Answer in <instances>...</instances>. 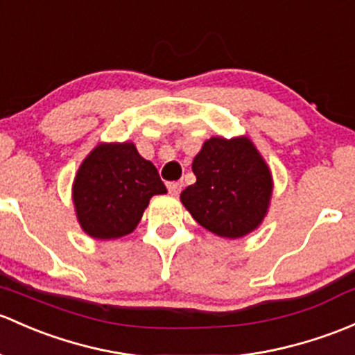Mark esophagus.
<instances>
[{"mask_svg": "<svg viewBox=\"0 0 355 355\" xmlns=\"http://www.w3.org/2000/svg\"><path fill=\"white\" fill-rule=\"evenodd\" d=\"M182 187H184V182H170V184H168V192H170L171 196H178V193L182 192Z\"/></svg>", "mask_w": 355, "mask_h": 355, "instance_id": "obj_1", "label": "esophagus"}]
</instances>
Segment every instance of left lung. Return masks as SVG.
Masks as SVG:
<instances>
[{
	"label": "left lung",
	"mask_w": 355,
	"mask_h": 355,
	"mask_svg": "<svg viewBox=\"0 0 355 355\" xmlns=\"http://www.w3.org/2000/svg\"><path fill=\"white\" fill-rule=\"evenodd\" d=\"M196 184L180 193L192 218L223 238H241L266 218L270 170L246 137H211L193 158Z\"/></svg>",
	"instance_id": "left-lung-1"
}]
</instances>
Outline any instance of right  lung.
Here are the masks:
<instances>
[{
    "label": "right lung",
    "instance_id": "1",
    "mask_svg": "<svg viewBox=\"0 0 355 355\" xmlns=\"http://www.w3.org/2000/svg\"><path fill=\"white\" fill-rule=\"evenodd\" d=\"M166 193L155 165L132 143L100 144L81 163L73 185L78 221L96 240L129 234L149 199Z\"/></svg>",
    "mask_w": 355,
    "mask_h": 355
}]
</instances>
